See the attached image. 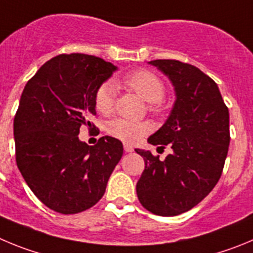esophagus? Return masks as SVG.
Returning <instances> with one entry per match:
<instances>
[{
    "label": "esophagus",
    "instance_id": "34e87169",
    "mask_svg": "<svg viewBox=\"0 0 253 253\" xmlns=\"http://www.w3.org/2000/svg\"><path fill=\"white\" fill-rule=\"evenodd\" d=\"M124 149H125V151H126V152H132V151H133V147H132L131 145H125Z\"/></svg>",
    "mask_w": 253,
    "mask_h": 253
}]
</instances>
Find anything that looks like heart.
<instances>
[{
    "label": "heart",
    "instance_id": "obj_1",
    "mask_svg": "<svg viewBox=\"0 0 253 253\" xmlns=\"http://www.w3.org/2000/svg\"><path fill=\"white\" fill-rule=\"evenodd\" d=\"M116 85L136 93L143 101L149 102L150 112L160 115L165 111V84L154 72L137 69L128 73ZM116 99V87L111 82L101 84L94 94L95 110L102 115H110L113 111ZM106 131L112 137L127 143H133L151 131V125L145 121H129L125 118H115L106 126Z\"/></svg>",
    "mask_w": 253,
    "mask_h": 253
}]
</instances>
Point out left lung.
I'll list each match as a JSON object with an SVG mask.
<instances>
[{
  "label": "left lung",
  "mask_w": 253,
  "mask_h": 253,
  "mask_svg": "<svg viewBox=\"0 0 253 253\" xmlns=\"http://www.w3.org/2000/svg\"><path fill=\"white\" fill-rule=\"evenodd\" d=\"M169 77L176 93L172 111L149 142L171 154L161 161L136 149L145 170L136 192L154 214L172 217L188 211L213 190L222 175L229 146V112L219 88L197 67L171 59L151 60Z\"/></svg>",
  "instance_id": "obj_1"
}]
</instances>
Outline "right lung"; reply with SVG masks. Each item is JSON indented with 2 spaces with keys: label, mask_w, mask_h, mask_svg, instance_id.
Listing matches in <instances>:
<instances>
[{
  "label": "right lung",
  "mask_w": 253,
  "mask_h": 253,
  "mask_svg": "<svg viewBox=\"0 0 253 253\" xmlns=\"http://www.w3.org/2000/svg\"><path fill=\"white\" fill-rule=\"evenodd\" d=\"M116 67L87 54H60L27 82L13 120L16 163L47 208L76 214L99 202L121 160L120 140L103 136L89 146L79 128H95V90Z\"/></svg>",
  "instance_id": "obj_1"
}]
</instances>
